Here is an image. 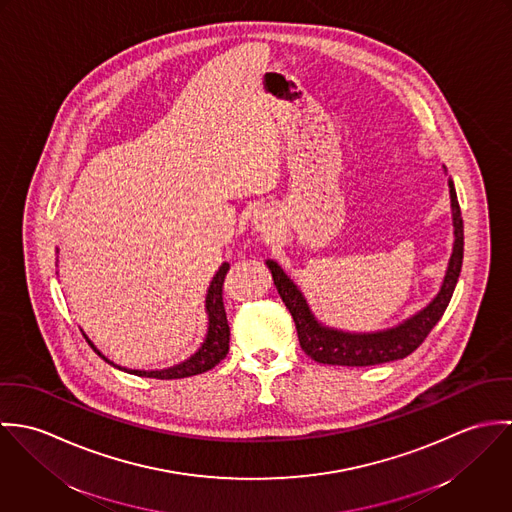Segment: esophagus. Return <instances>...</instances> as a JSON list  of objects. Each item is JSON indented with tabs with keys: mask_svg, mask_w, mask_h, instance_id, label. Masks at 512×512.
Masks as SVG:
<instances>
[{
	"mask_svg": "<svg viewBox=\"0 0 512 512\" xmlns=\"http://www.w3.org/2000/svg\"><path fill=\"white\" fill-rule=\"evenodd\" d=\"M254 226L258 230H268L272 226V215L268 211H256L254 215Z\"/></svg>",
	"mask_w": 512,
	"mask_h": 512,
	"instance_id": "obj_1",
	"label": "esophagus"
}]
</instances>
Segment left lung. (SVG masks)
<instances>
[{
	"mask_svg": "<svg viewBox=\"0 0 512 512\" xmlns=\"http://www.w3.org/2000/svg\"><path fill=\"white\" fill-rule=\"evenodd\" d=\"M449 197H451V215H453V252L447 264V272L438 295L416 315L404 323L374 333H349L325 327L311 313L305 297L297 286L286 276V272L274 262L268 260V268L274 278V286L286 307L292 313L299 337V345L313 361L323 365L370 366L390 363L408 357L414 353L430 331L436 327L443 311L449 305V299L455 290L461 264H463V219L457 203V193L453 181L449 179Z\"/></svg>",
	"mask_w": 512,
	"mask_h": 512,
	"instance_id": "1",
	"label": "left lung"
}]
</instances>
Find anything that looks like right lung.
<instances>
[{"instance_id": "right-lung-1", "label": "right lung", "mask_w": 512, "mask_h": 512, "mask_svg": "<svg viewBox=\"0 0 512 512\" xmlns=\"http://www.w3.org/2000/svg\"><path fill=\"white\" fill-rule=\"evenodd\" d=\"M230 264L224 262L219 268V272L215 274L209 290H207V299H205V309L209 315V329H207V337L203 341V345L199 347V351L195 355H191L187 361L179 363V365L169 366V368H161V370H130L124 366L114 365L112 361H108L96 347L94 343L84 335V339L88 341V345L94 349V353H98V357H102L108 365L116 366L120 370H126L130 374L136 376H147V378H161V380H171V378H187V376H195L201 372L211 370L213 366L219 365L220 361L226 357L228 353V343H230V327L226 321V311H224V301H222V284H224V276L228 272Z\"/></svg>"}]
</instances>
